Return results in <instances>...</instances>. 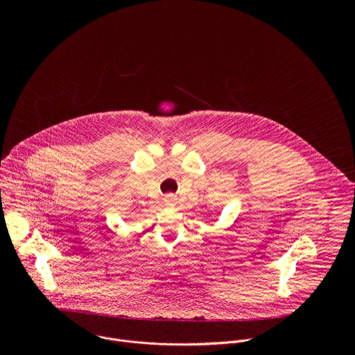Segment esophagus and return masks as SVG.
I'll list each match as a JSON object with an SVG mask.
<instances>
[{
    "mask_svg": "<svg viewBox=\"0 0 355 355\" xmlns=\"http://www.w3.org/2000/svg\"><path fill=\"white\" fill-rule=\"evenodd\" d=\"M164 201L168 203V205H173V203L176 202V197L173 194H166L164 197Z\"/></svg>",
    "mask_w": 355,
    "mask_h": 355,
    "instance_id": "esophagus-1",
    "label": "esophagus"
}]
</instances>
